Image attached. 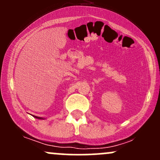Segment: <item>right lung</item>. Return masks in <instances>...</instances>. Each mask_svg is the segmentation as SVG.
Listing matches in <instances>:
<instances>
[{"label":"right lung","mask_w":160,"mask_h":160,"mask_svg":"<svg viewBox=\"0 0 160 160\" xmlns=\"http://www.w3.org/2000/svg\"><path fill=\"white\" fill-rule=\"evenodd\" d=\"M34 117H35L36 119H39V120H43V118L42 117H36V116H34Z\"/></svg>","instance_id":"obj_1"}]
</instances>
